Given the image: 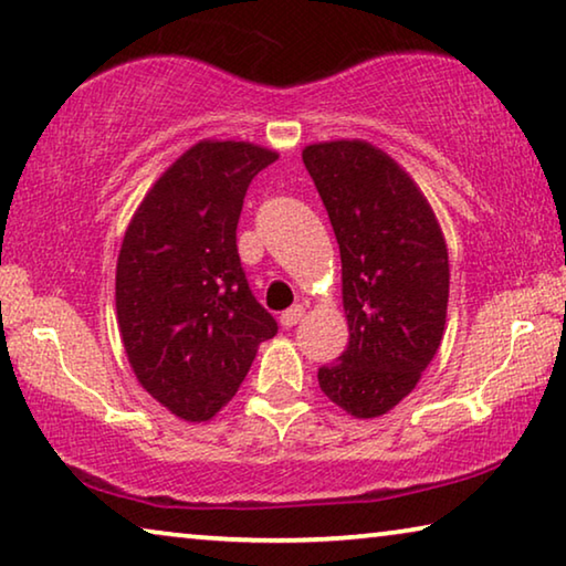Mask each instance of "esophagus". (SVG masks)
Returning <instances> with one entry per match:
<instances>
[{
  "mask_svg": "<svg viewBox=\"0 0 566 566\" xmlns=\"http://www.w3.org/2000/svg\"><path fill=\"white\" fill-rule=\"evenodd\" d=\"M303 313H306V308H303V306H293L289 311H283L281 313V326L283 328H293L303 318Z\"/></svg>",
  "mask_w": 566,
  "mask_h": 566,
  "instance_id": "obj_1",
  "label": "esophagus"
}]
</instances>
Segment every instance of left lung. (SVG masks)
I'll return each mask as SVG.
<instances>
[{
    "instance_id": "obj_1",
    "label": "left lung",
    "mask_w": 566,
    "mask_h": 566,
    "mask_svg": "<svg viewBox=\"0 0 566 566\" xmlns=\"http://www.w3.org/2000/svg\"><path fill=\"white\" fill-rule=\"evenodd\" d=\"M342 253L349 344L318 369L334 405L369 420L412 392L446 332L448 248L428 199L367 142L303 149Z\"/></svg>"
}]
</instances>
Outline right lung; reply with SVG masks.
I'll return each instance as SVG.
<instances>
[{"mask_svg":"<svg viewBox=\"0 0 566 566\" xmlns=\"http://www.w3.org/2000/svg\"><path fill=\"white\" fill-rule=\"evenodd\" d=\"M275 159L248 142H199L156 179L124 234L116 313L128 364L187 422L212 420L277 334L238 255L242 199Z\"/></svg>","mask_w":566,"mask_h":566,"instance_id":"1","label":"right lung"}]
</instances>
